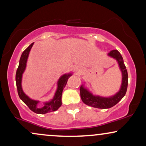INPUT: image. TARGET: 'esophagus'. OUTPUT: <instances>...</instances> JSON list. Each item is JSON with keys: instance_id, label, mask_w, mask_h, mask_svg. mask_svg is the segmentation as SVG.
<instances>
[{"instance_id": "esophagus-1", "label": "esophagus", "mask_w": 146, "mask_h": 146, "mask_svg": "<svg viewBox=\"0 0 146 146\" xmlns=\"http://www.w3.org/2000/svg\"><path fill=\"white\" fill-rule=\"evenodd\" d=\"M82 71H83V68L81 67V66L77 65V66H75V67H74V71L76 73H81V72H82Z\"/></svg>"}]
</instances>
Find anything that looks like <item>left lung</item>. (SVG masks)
Wrapping results in <instances>:
<instances>
[{
	"label": "left lung",
	"mask_w": 146,
	"mask_h": 146,
	"mask_svg": "<svg viewBox=\"0 0 146 146\" xmlns=\"http://www.w3.org/2000/svg\"><path fill=\"white\" fill-rule=\"evenodd\" d=\"M108 55L117 60L119 68L122 72V84L119 91L116 94L110 97H102L99 96H94L85 88L84 86L80 87V96L83 102L90 106L97 108H110L114 106L125 96L127 92L128 86V73L126 69L123 58L120 52L117 50H113L108 53Z\"/></svg>",
	"instance_id": "8db88e82"
}]
</instances>
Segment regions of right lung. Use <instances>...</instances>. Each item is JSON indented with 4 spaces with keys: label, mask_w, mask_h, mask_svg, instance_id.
<instances>
[{
    "label": "right lung",
    "mask_w": 146,
    "mask_h": 146,
    "mask_svg": "<svg viewBox=\"0 0 146 146\" xmlns=\"http://www.w3.org/2000/svg\"><path fill=\"white\" fill-rule=\"evenodd\" d=\"M34 45V43L31 44L22 53L21 58L19 60V67L17 68L16 72V85L17 88L18 95L23 102L29 107V108L35 113L37 114H46L48 112H50L53 111H56L60 108L62 104L61 98L62 90L67 84L68 79L70 76H71V73H67L64 74L60 77L57 82V89L55 92L54 96L53 99L48 102L44 103V106L42 108H38L37 105L40 102L38 100H34L27 96L24 93L23 90H22L21 86V81H22V75H23V72L25 71V68H26V63L27 58H28L29 52Z\"/></svg>",
    "instance_id": "obj_1"
}]
</instances>
